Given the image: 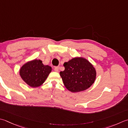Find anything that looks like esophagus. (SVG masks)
Instances as JSON below:
<instances>
[{"label": "esophagus", "instance_id": "34e87169", "mask_svg": "<svg viewBox=\"0 0 128 128\" xmlns=\"http://www.w3.org/2000/svg\"><path fill=\"white\" fill-rule=\"evenodd\" d=\"M54 70L56 72H58L59 70V66H56L54 68Z\"/></svg>", "mask_w": 128, "mask_h": 128}]
</instances>
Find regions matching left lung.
<instances>
[{"label": "left lung", "instance_id": "1", "mask_svg": "<svg viewBox=\"0 0 128 128\" xmlns=\"http://www.w3.org/2000/svg\"><path fill=\"white\" fill-rule=\"evenodd\" d=\"M65 70L60 72L65 86L72 92L86 90L94 83L96 72L87 59L76 57L64 63Z\"/></svg>", "mask_w": 128, "mask_h": 128}]
</instances>
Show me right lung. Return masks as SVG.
<instances>
[{"label": "right lung", "mask_w": 128, "mask_h": 128, "mask_svg": "<svg viewBox=\"0 0 128 128\" xmlns=\"http://www.w3.org/2000/svg\"><path fill=\"white\" fill-rule=\"evenodd\" d=\"M52 70L50 66H45L40 60L34 59L24 64L20 69L19 74L28 86L36 88L44 83Z\"/></svg>", "instance_id": "1"}]
</instances>
